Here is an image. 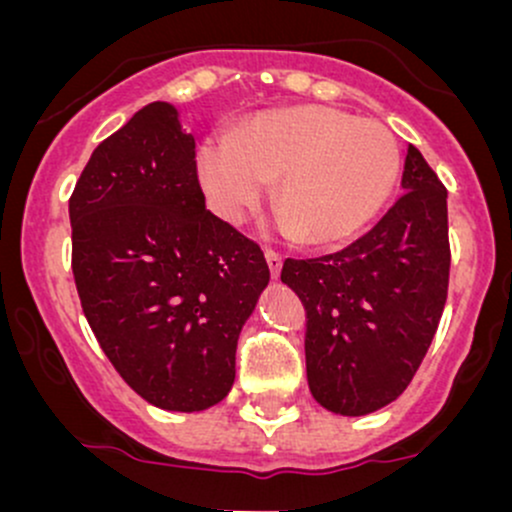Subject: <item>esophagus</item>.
Listing matches in <instances>:
<instances>
[{
  "label": "esophagus",
  "mask_w": 512,
  "mask_h": 512,
  "mask_svg": "<svg viewBox=\"0 0 512 512\" xmlns=\"http://www.w3.org/2000/svg\"><path fill=\"white\" fill-rule=\"evenodd\" d=\"M264 257H267V264H269V272H272V276H279V272H281V255L276 250H272V248H267L264 250Z\"/></svg>",
  "instance_id": "1"
}]
</instances>
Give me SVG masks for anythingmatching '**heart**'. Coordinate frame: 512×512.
Instances as JSON below:
<instances>
[{"mask_svg": "<svg viewBox=\"0 0 512 512\" xmlns=\"http://www.w3.org/2000/svg\"><path fill=\"white\" fill-rule=\"evenodd\" d=\"M399 175V146L375 120L327 108L267 110L245 122L231 142L199 151V180L211 207L240 223L279 178L276 209L286 231L310 243H337L383 209Z\"/></svg>", "mask_w": 512, "mask_h": 512, "instance_id": "1", "label": "heart"}]
</instances>
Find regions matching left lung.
Returning a JSON list of instances; mask_svg holds the SVG:
<instances>
[{
	"label": "left lung",
	"mask_w": 512,
	"mask_h": 512,
	"mask_svg": "<svg viewBox=\"0 0 512 512\" xmlns=\"http://www.w3.org/2000/svg\"><path fill=\"white\" fill-rule=\"evenodd\" d=\"M404 195L349 248L286 260L305 308V368L317 402L361 416L407 390L448 301V190L409 144Z\"/></svg>",
	"instance_id": "1"
}]
</instances>
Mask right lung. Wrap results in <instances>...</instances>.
Returning a JSON list of instances; mask_svg holds the SVG:
<instances>
[{
  "instance_id": "add662e5",
  "label": "right lung",
  "mask_w": 512,
  "mask_h": 512,
  "mask_svg": "<svg viewBox=\"0 0 512 512\" xmlns=\"http://www.w3.org/2000/svg\"><path fill=\"white\" fill-rule=\"evenodd\" d=\"M81 308L122 380L170 411L214 407L269 267L204 207L195 139L149 103L96 146L69 197Z\"/></svg>"
}]
</instances>
